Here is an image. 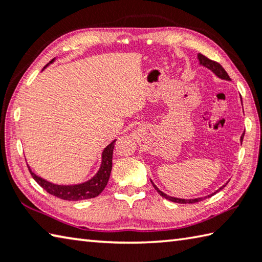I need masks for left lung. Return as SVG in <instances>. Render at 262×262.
Returning <instances> with one entry per match:
<instances>
[{
    "label": "left lung",
    "instance_id": "left-lung-1",
    "mask_svg": "<svg viewBox=\"0 0 262 262\" xmlns=\"http://www.w3.org/2000/svg\"><path fill=\"white\" fill-rule=\"evenodd\" d=\"M198 59H199V62H200V64L201 66H203V67H206V68H208L209 70H211L212 73H214L217 77H220L221 79H225V81H231V78L229 77V75H228V73L225 72L224 70V68L222 67V66L220 64V63H217V62H215V61H212V60H209L208 59V57H206L205 55H202V54H200V53H199L198 54ZM244 134H245V133H244ZM244 134L242 135V137H241V142H243V139H244ZM151 184L154 185V187H155V189L157 190V192L159 193V195H161V196H163L164 199H166V200H168V201H172V202H176V203H195V202H199V201H202V200H205V199H207V198H209V196H211V195H214L216 192H219L220 189H222L224 187L225 185H223L222 186V187L220 188V189H217L215 193H212V194H210V195H208V196H203V198H196V199H179V198H173V196H170V195H167V194H165V193H163L161 189H159L156 185H155L152 181H151Z\"/></svg>",
    "mask_w": 262,
    "mask_h": 262
}]
</instances>
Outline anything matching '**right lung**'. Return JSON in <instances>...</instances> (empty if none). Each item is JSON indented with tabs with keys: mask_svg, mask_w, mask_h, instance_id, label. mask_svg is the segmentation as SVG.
Returning a JSON list of instances; mask_svg holds the SVG:
<instances>
[{
	"mask_svg": "<svg viewBox=\"0 0 262 262\" xmlns=\"http://www.w3.org/2000/svg\"><path fill=\"white\" fill-rule=\"evenodd\" d=\"M55 59H53L50 63L51 64L54 62ZM46 64L43 69L48 67ZM42 69V70H43ZM114 140L103 150L101 154V164L100 167L97 173L92 177L91 179H89L84 183L76 184V185H56L53 184L51 181L41 178L32 172L30 166L28 165L30 173L32 176V178L37 181V183L41 186V187L54 196L62 199V200H68V201H79V200H86V199H92L98 196V195L103 192L106 185L108 183L111 171H112V157H113V149H114Z\"/></svg>",
	"mask_w": 262,
	"mask_h": 262,
	"instance_id": "obj_1",
	"label": "right lung"
}]
</instances>
